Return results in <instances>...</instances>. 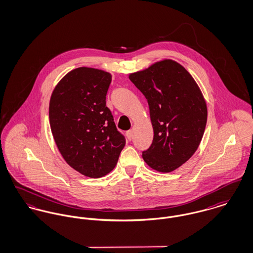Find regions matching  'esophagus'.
<instances>
[{
    "label": "esophagus",
    "instance_id": "1",
    "mask_svg": "<svg viewBox=\"0 0 253 253\" xmlns=\"http://www.w3.org/2000/svg\"><path fill=\"white\" fill-rule=\"evenodd\" d=\"M126 136H127L128 140H131L132 136H133V131H132V130H128V131L126 132Z\"/></svg>",
    "mask_w": 253,
    "mask_h": 253
}]
</instances>
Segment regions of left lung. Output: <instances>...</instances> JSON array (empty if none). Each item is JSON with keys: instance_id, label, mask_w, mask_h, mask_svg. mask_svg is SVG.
Listing matches in <instances>:
<instances>
[{"instance_id": "obj_1", "label": "left lung", "mask_w": 253, "mask_h": 253, "mask_svg": "<svg viewBox=\"0 0 253 253\" xmlns=\"http://www.w3.org/2000/svg\"><path fill=\"white\" fill-rule=\"evenodd\" d=\"M129 79L148 101L154 128L143 160L157 171H174L192 157L203 137L208 115L203 94L188 71L172 60L131 73Z\"/></svg>"}]
</instances>
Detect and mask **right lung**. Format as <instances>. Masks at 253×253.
I'll return each instance as SVG.
<instances>
[{"label":"right lung","instance_id":"add662e5","mask_svg":"<svg viewBox=\"0 0 253 253\" xmlns=\"http://www.w3.org/2000/svg\"><path fill=\"white\" fill-rule=\"evenodd\" d=\"M111 80L103 70L78 68L58 83L50 98V126L61 155L90 178L112 171L126 145L106 106Z\"/></svg>","mask_w":253,"mask_h":253}]
</instances>
